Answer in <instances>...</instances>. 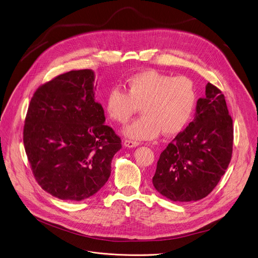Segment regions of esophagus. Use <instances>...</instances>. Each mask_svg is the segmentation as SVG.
Instances as JSON below:
<instances>
[{
  "instance_id": "34e87169",
  "label": "esophagus",
  "mask_w": 258,
  "mask_h": 258,
  "mask_svg": "<svg viewBox=\"0 0 258 258\" xmlns=\"http://www.w3.org/2000/svg\"><path fill=\"white\" fill-rule=\"evenodd\" d=\"M123 145L124 147H127V148H135V147H138L140 145V143L133 140H124Z\"/></svg>"
}]
</instances>
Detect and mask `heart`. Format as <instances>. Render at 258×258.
Instances as JSON below:
<instances>
[{"mask_svg": "<svg viewBox=\"0 0 258 258\" xmlns=\"http://www.w3.org/2000/svg\"><path fill=\"white\" fill-rule=\"evenodd\" d=\"M126 90L113 87L109 90L105 109L108 116L126 122L140 107L142 116L123 128L132 140H153L158 135L179 133L190 121L196 104L193 83L185 77L163 75L154 69L132 76Z\"/></svg>", "mask_w": 258, "mask_h": 258, "instance_id": "heart-1", "label": "heart"}]
</instances>
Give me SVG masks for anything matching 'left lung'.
Listing matches in <instances>:
<instances>
[{
	"instance_id": "8db88e82",
	"label": "left lung",
	"mask_w": 258,
	"mask_h": 258,
	"mask_svg": "<svg viewBox=\"0 0 258 258\" xmlns=\"http://www.w3.org/2000/svg\"><path fill=\"white\" fill-rule=\"evenodd\" d=\"M233 119L224 94L210 83L192 122L160 154L154 188L174 202L198 201L218 183L232 158Z\"/></svg>"
}]
</instances>
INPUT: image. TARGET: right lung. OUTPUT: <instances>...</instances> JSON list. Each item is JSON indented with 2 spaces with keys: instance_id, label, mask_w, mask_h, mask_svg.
I'll return each mask as SVG.
<instances>
[{
  "instance_id": "1",
  "label": "right lung",
  "mask_w": 258,
  "mask_h": 258,
  "mask_svg": "<svg viewBox=\"0 0 258 258\" xmlns=\"http://www.w3.org/2000/svg\"><path fill=\"white\" fill-rule=\"evenodd\" d=\"M92 69L71 70L41 86L28 106L23 143L33 175L52 196L82 201L111 173L120 138L104 124Z\"/></svg>"
}]
</instances>
